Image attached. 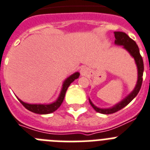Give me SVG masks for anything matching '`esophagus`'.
I'll use <instances>...</instances> for the list:
<instances>
[{
	"mask_svg": "<svg viewBox=\"0 0 150 150\" xmlns=\"http://www.w3.org/2000/svg\"><path fill=\"white\" fill-rule=\"evenodd\" d=\"M88 73V69L86 68V67H83V68H81V75L83 76V75H87Z\"/></svg>",
	"mask_w": 150,
	"mask_h": 150,
	"instance_id": "esophagus-1",
	"label": "esophagus"
}]
</instances>
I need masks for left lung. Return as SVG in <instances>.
I'll use <instances>...</instances> for the list:
<instances>
[{"mask_svg": "<svg viewBox=\"0 0 150 150\" xmlns=\"http://www.w3.org/2000/svg\"><path fill=\"white\" fill-rule=\"evenodd\" d=\"M115 45L119 46H123V48L126 50L129 54L134 58L135 62H136V67H137V71H138V78H137V82L135 86L134 89L130 92L129 94L124 98L119 103L115 104L112 107L107 108V109H101L96 105H95L92 102L89 100V103L92 106V108L97 112L102 113V114H112L117 111L120 110L125 106H126L133 98L137 96L141 88L142 82V75H143V70H144V65H143V61H142V56L140 55L139 47L136 43L132 39H131L126 33L122 32V31H115Z\"/></svg>", "mask_w": 150, "mask_h": 150, "instance_id": "obj_1", "label": "left lung"}]
</instances>
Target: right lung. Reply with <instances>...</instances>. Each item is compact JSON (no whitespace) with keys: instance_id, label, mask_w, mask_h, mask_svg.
Segmentation results:
<instances>
[{"instance_id":"right-lung-1","label":"right lung","mask_w":150,"mask_h":150,"mask_svg":"<svg viewBox=\"0 0 150 150\" xmlns=\"http://www.w3.org/2000/svg\"><path fill=\"white\" fill-rule=\"evenodd\" d=\"M80 75L79 72H75L74 74L71 75L69 77L67 78L64 81L62 84V90H61L60 94L58 98L54 101V103H50V104H29V103H24L22 100H21L20 98H18V100L20 101V103L24 105L27 109H28L29 111H31L32 112L37 113V114H50V113L53 112L55 110L60 107L62 103H63L64 100V96L66 93V91L68 89L69 86H70V84L71 82L75 81V79H77Z\"/></svg>"}]
</instances>
